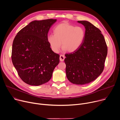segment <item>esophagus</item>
Instances as JSON below:
<instances>
[{
  "label": "esophagus",
  "mask_w": 120,
  "mask_h": 120,
  "mask_svg": "<svg viewBox=\"0 0 120 120\" xmlns=\"http://www.w3.org/2000/svg\"><path fill=\"white\" fill-rule=\"evenodd\" d=\"M64 55H62V54H61V55L60 56V61H61V62H63L64 61Z\"/></svg>",
  "instance_id": "esophagus-1"
}]
</instances>
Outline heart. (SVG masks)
<instances>
[{"label": "heart", "mask_w": 120, "mask_h": 120, "mask_svg": "<svg viewBox=\"0 0 120 120\" xmlns=\"http://www.w3.org/2000/svg\"><path fill=\"white\" fill-rule=\"evenodd\" d=\"M53 34L47 36V41L56 53L59 52L61 46L63 49L69 52L77 51L84 41L85 32L80 26L75 27L67 22L59 24L53 29Z\"/></svg>", "instance_id": "1"}]
</instances>
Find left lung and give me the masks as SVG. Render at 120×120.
Masks as SVG:
<instances>
[{
  "label": "left lung",
  "instance_id": "8db88e82",
  "mask_svg": "<svg viewBox=\"0 0 120 120\" xmlns=\"http://www.w3.org/2000/svg\"><path fill=\"white\" fill-rule=\"evenodd\" d=\"M85 28V35L80 47L65 54L66 75L68 80L84 85L95 80L102 72L107 55V46L101 31L88 21H78Z\"/></svg>",
  "mask_w": 120,
  "mask_h": 120
}]
</instances>
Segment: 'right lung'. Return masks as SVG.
Here are the masks:
<instances>
[{
  "instance_id": "right-lung-1",
  "label": "right lung",
  "mask_w": 120,
  "mask_h": 120,
  "mask_svg": "<svg viewBox=\"0 0 120 120\" xmlns=\"http://www.w3.org/2000/svg\"><path fill=\"white\" fill-rule=\"evenodd\" d=\"M56 19L31 21L20 30L12 44L11 59L20 78L26 84L39 86L48 82L59 63L47 41L48 33Z\"/></svg>"
}]
</instances>
